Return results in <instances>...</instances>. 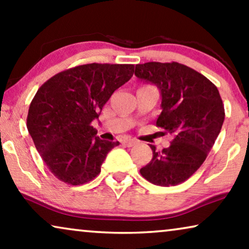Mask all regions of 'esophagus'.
Returning <instances> with one entry per match:
<instances>
[{"label": "esophagus", "instance_id": "esophagus-1", "mask_svg": "<svg viewBox=\"0 0 249 249\" xmlns=\"http://www.w3.org/2000/svg\"><path fill=\"white\" fill-rule=\"evenodd\" d=\"M137 141L136 139H127V141H124V144L128 146V147H131V146H134L137 144Z\"/></svg>", "mask_w": 249, "mask_h": 249}]
</instances>
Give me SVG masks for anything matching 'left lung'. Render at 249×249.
<instances>
[{
  "label": "left lung",
  "mask_w": 249,
  "mask_h": 249,
  "mask_svg": "<svg viewBox=\"0 0 249 249\" xmlns=\"http://www.w3.org/2000/svg\"><path fill=\"white\" fill-rule=\"evenodd\" d=\"M135 76L154 84L161 93L162 112L156 125L172 136L171 145L156 151L141 175L156 186H177L205 161L224 121V107L215 85L178 62L137 64Z\"/></svg>",
  "instance_id": "obj_1"
}]
</instances>
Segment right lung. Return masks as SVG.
<instances>
[{
	"label": "right lung",
	"mask_w": 249,
	"mask_h": 249,
	"mask_svg": "<svg viewBox=\"0 0 249 249\" xmlns=\"http://www.w3.org/2000/svg\"><path fill=\"white\" fill-rule=\"evenodd\" d=\"M134 69V64H84L55 74L37 90L27 129L40 158L61 181L71 186L89 182L101 172L107 153L119 145L96 136L91 122Z\"/></svg>",
	"instance_id": "right-lung-1"
}]
</instances>
